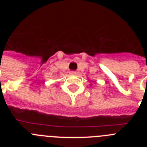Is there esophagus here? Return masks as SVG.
Listing matches in <instances>:
<instances>
[{
  "label": "esophagus",
  "instance_id": "esophagus-1",
  "mask_svg": "<svg viewBox=\"0 0 147 147\" xmlns=\"http://www.w3.org/2000/svg\"><path fill=\"white\" fill-rule=\"evenodd\" d=\"M70 74L73 75V76H75V75L77 74V73H76V71H71V72L70 73Z\"/></svg>",
  "mask_w": 147,
  "mask_h": 147
}]
</instances>
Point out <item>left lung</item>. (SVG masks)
I'll return each instance as SVG.
<instances>
[{"label":"left lung","mask_w":147,"mask_h":147,"mask_svg":"<svg viewBox=\"0 0 147 147\" xmlns=\"http://www.w3.org/2000/svg\"><path fill=\"white\" fill-rule=\"evenodd\" d=\"M95 83H96V82H95ZM93 85V84H90V85Z\"/></svg>","instance_id":"1"}]
</instances>
